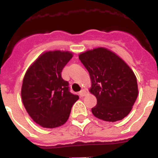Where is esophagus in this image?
I'll use <instances>...</instances> for the list:
<instances>
[{"label": "esophagus", "mask_w": 158, "mask_h": 158, "mask_svg": "<svg viewBox=\"0 0 158 158\" xmlns=\"http://www.w3.org/2000/svg\"><path fill=\"white\" fill-rule=\"evenodd\" d=\"M79 95H80L81 97H83V96H85L86 95V91L85 90V89H82L81 91L79 93Z\"/></svg>", "instance_id": "esophagus-1"}]
</instances>
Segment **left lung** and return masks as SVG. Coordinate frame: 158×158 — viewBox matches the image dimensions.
<instances>
[{
	"instance_id": "8db88e82",
	"label": "left lung",
	"mask_w": 158,
	"mask_h": 158,
	"mask_svg": "<svg viewBox=\"0 0 158 158\" xmlns=\"http://www.w3.org/2000/svg\"><path fill=\"white\" fill-rule=\"evenodd\" d=\"M79 59L89 71L92 81L89 91L97 100L92 108L94 116L108 122L126 117L139 93L136 77L129 65L104 47L81 53Z\"/></svg>"
}]
</instances>
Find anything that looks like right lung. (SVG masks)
Wrapping results in <instances>:
<instances>
[{
    "label": "right lung",
    "instance_id": "obj_1",
    "mask_svg": "<svg viewBox=\"0 0 158 158\" xmlns=\"http://www.w3.org/2000/svg\"><path fill=\"white\" fill-rule=\"evenodd\" d=\"M69 51H47L27 70L21 88L22 101L28 115L46 128L62 126L68 120L71 108L79 99L69 92V82L62 71L72 58Z\"/></svg>",
    "mask_w": 158,
    "mask_h": 158
}]
</instances>
